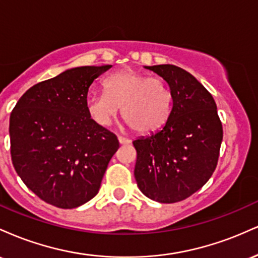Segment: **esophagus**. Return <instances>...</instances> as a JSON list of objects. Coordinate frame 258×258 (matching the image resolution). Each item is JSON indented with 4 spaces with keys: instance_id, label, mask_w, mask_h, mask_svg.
<instances>
[{
    "instance_id": "esophagus-1",
    "label": "esophagus",
    "mask_w": 258,
    "mask_h": 258,
    "mask_svg": "<svg viewBox=\"0 0 258 258\" xmlns=\"http://www.w3.org/2000/svg\"><path fill=\"white\" fill-rule=\"evenodd\" d=\"M119 143L120 144H122V146H127V144H130L131 143V141H130L128 138H125V137H119Z\"/></svg>"
}]
</instances>
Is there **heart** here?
I'll return each instance as SVG.
<instances>
[{
  "mask_svg": "<svg viewBox=\"0 0 258 258\" xmlns=\"http://www.w3.org/2000/svg\"><path fill=\"white\" fill-rule=\"evenodd\" d=\"M103 86V93L87 100L88 114L98 125H110L120 106L123 120L138 133L158 131L167 121L171 92L161 78L125 69L109 75Z\"/></svg>",
  "mask_w": 258,
  "mask_h": 258,
  "instance_id": "heart-1",
  "label": "heart"
}]
</instances>
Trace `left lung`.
<instances>
[{
  "label": "left lung",
  "mask_w": 258,
  "mask_h": 258,
  "mask_svg": "<svg viewBox=\"0 0 258 258\" xmlns=\"http://www.w3.org/2000/svg\"><path fill=\"white\" fill-rule=\"evenodd\" d=\"M167 82L172 109L161 130L133 141L135 178L149 199L182 201L199 190L217 166L223 128L211 93L182 68L146 67Z\"/></svg>",
  "instance_id": "left-lung-1"
}]
</instances>
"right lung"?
<instances>
[{
	"instance_id": "obj_1",
	"label": "right lung",
	"mask_w": 258,
	"mask_h": 258,
	"mask_svg": "<svg viewBox=\"0 0 258 258\" xmlns=\"http://www.w3.org/2000/svg\"><path fill=\"white\" fill-rule=\"evenodd\" d=\"M111 65L79 67L38 82L10 117L13 166L40 199L75 209L98 193L119 148L114 133L91 119L88 88Z\"/></svg>"
}]
</instances>
